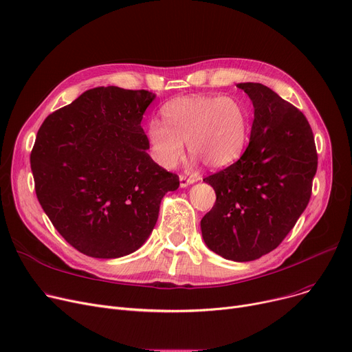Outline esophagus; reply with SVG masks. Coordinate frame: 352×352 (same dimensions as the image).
<instances>
[{"label":"esophagus","mask_w":352,"mask_h":352,"mask_svg":"<svg viewBox=\"0 0 352 352\" xmlns=\"http://www.w3.org/2000/svg\"><path fill=\"white\" fill-rule=\"evenodd\" d=\"M199 178H194V177H186V175H179V187L181 188H186L191 184H194L195 181H198Z\"/></svg>","instance_id":"obj_1"}]
</instances>
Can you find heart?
Masks as SVG:
<instances>
[{"label":"heart","mask_w":352,"mask_h":352,"mask_svg":"<svg viewBox=\"0 0 352 352\" xmlns=\"http://www.w3.org/2000/svg\"><path fill=\"white\" fill-rule=\"evenodd\" d=\"M162 120L146 125L153 160L173 170L188 151L210 168H221L241 155L248 137L245 107L232 97L186 96L161 107Z\"/></svg>","instance_id":"heart-1"}]
</instances>
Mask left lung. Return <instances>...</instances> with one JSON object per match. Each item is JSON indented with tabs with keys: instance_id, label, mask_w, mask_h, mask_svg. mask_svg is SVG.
Wrapping results in <instances>:
<instances>
[{
	"instance_id": "left-lung-1",
	"label": "left lung",
	"mask_w": 352,
	"mask_h": 352,
	"mask_svg": "<svg viewBox=\"0 0 352 352\" xmlns=\"http://www.w3.org/2000/svg\"><path fill=\"white\" fill-rule=\"evenodd\" d=\"M254 122L245 153L204 181L217 201L201 219L207 247L236 263L281 244L308 206L317 173L312 129L300 109L260 82H241Z\"/></svg>"
}]
</instances>
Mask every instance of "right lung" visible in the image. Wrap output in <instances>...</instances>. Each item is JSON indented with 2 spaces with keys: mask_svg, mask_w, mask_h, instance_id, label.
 Masks as SVG:
<instances>
[{
  "mask_svg": "<svg viewBox=\"0 0 352 352\" xmlns=\"http://www.w3.org/2000/svg\"><path fill=\"white\" fill-rule=\"evenodd\" d=\"M155 94L97 87L48 116L31 151L35 192L68 244L94 258L137 251L179 181L146 154L141 126Z\"/></svg>",
  "mask_w": 352,
  "mask_h": 352,
  "instance_id": "obj_1",
  "label": "right lung"
}]
</instances>
